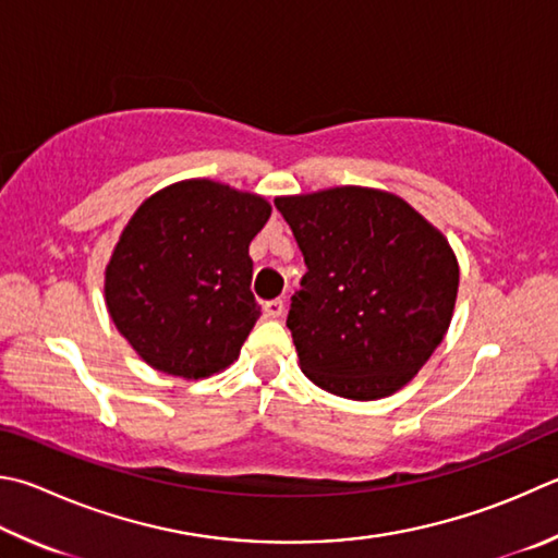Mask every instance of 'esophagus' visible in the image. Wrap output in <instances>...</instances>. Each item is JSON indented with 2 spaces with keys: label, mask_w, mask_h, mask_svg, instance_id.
Masks as SVG:
<instances>
[{
  "label": "esophagus",
  "mask_w": 558,
  "mask_h": 558,
  "mask_svg": "<svg viewBox=\"0 0 558 558\" xmlns=\"http://www.w3.org/2000/svg\"><path fill=\"white\" fill-rule=\"evenodd\" d=\"M282 312H286V302H282L280 298L266 302V314H268V317L278 319V317H282Z\"/></svg>",
  "instance_id": "obj_1"
}]
</instances>
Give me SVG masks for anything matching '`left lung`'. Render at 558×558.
Wrapping results in <instances>:
<instances>
[{
  "mask_svg": "<svg viewBox=\"0 0 558 558\" xmlns=\"http://www.w3.org/2000/svg\"><path fill=\"white\" fill-rule=\"evenodd\" d=\"M276 207L307 266L288 314L302 373L339 398H388L451 324L459 260L447 236L373 187L276 197Z\"/></svg>",
  "mask_w": 558,
  "mask_h": 558,
  "instance_id": "1",
  "label": "left lung"
}]
</instances>
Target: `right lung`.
<instances>
[{
  "label": "right lung",
  "instance_id": "add662e5",
  "mask_svg": "<svg viewBox=\"0 0 558 558\" xmlns=\"http://www.w3.org/2000/svg\"><path fill=\"white\" fill-rule=\"evenodd\" d=\"M270 205L195 178L150 195L121 231L105 300L121 337L150 368L207 378L239 359L260 317L248 244Z\"/></svg>",
  "mask_w": 558,
  "mask_h": 558
}]
</instances>
